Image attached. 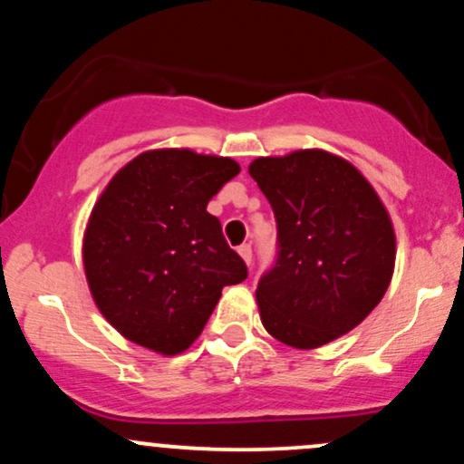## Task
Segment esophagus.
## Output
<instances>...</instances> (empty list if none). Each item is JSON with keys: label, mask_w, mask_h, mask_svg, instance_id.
Instances as JSON below:
<instances>
[{"label": "esophagus", "mask_w": 464, "mask_h": 464, "mask_svg": "<svg viewBox=\"0 0 464 464\" xmlns=\"http://www.w3.org/2000/svg\"><path fill=\"white\" fill-rule=\"evenodd\" d=\"M237 253H239V257H242L246 264L253 262V248H250V244H242V246L237 248Z\"/></svg>", "instance_id": "obj_1"}]
</instances>
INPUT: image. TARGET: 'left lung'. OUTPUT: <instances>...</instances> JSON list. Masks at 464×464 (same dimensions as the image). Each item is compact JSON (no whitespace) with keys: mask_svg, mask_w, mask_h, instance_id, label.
Listing matches in <instances>:
<instances>
[{"mask_svg":"<svg viewBox=\"0 0 464 464\" xmlns=\"http://www.w3.org/2000/svg\"><path fill=\"white\" fill-rule=\"evenodd\" d=\"M276 220L279 253L259 279L262 324L295 349H316L358 327L386 295L395 228L372 185L324 150L248 165Z\"/></svg>","mask_w":464,"mask_h":464,"instance_id":"1","label":"left lung"}]
</instances>
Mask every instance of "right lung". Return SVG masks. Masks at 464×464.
<instances>
[{
  "label": "right lung",
  "instance_id": "obj_1",
  "mask_svg": "<svg viewBox=\"0 0 464 464\" xmlns=\"http://www.w3.org/2000/svg\"><path fill=\"white\" fill-rule=\"evenodd\" d=\"M239 174L228 157L148 150L111 179L82 239L89 290L130 343L177 355L198 338L222 296L248 270L207 211Z\"/></svg>",
  "mask_w": 464,
  "mask_h": 464
}]
</instances>
